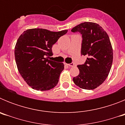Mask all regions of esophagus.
<instances>
[{"label": "esophagus", "mask_w": 125, "mask_h": 125, "mask_svg": "<svg viewBox=\"0 0 125 125\" xmlns=\"http://www.w3.org/2000/svg\"><path fill=\"white\" fill-rule=\"evenodd\" d=\"M67 65H68L69 66H70V67H73V66H74V63H71V64H66Z\"/></svg>", "instance_id": "34e87169"}]
</instances>
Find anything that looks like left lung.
Segmentation results:
<instances>
[{
	"label": "left lung",
	"mask_w": 125,
	"mask_h": 125,
	"mask_svg": "<svg viewBox=\"0 0 125 125\" xmlns=\"http://www.w3.org/2000/svg\"><path fill=\"white\" fill-rule=\"evenodd\" d=\"M82 34L81 54L88 56L82 65H78V76L73 78L81 89H94L106 80L110 73L113 52L110 37L99 24L91 22L81 23L71 29Z\"/></svg>",
	"instance_id": "left-lung-1"
}]
</instances>
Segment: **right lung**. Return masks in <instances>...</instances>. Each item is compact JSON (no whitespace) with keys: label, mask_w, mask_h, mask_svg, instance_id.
Returning a JSON list of instances; mask_svg holds the SVG:
<instances>
[{"label":"right lung","mask_w":125,"mask_h":125,"mask_svg":"<svg viewBox=\"0 0 125 125\" xmlns=\"http://www.w3.org/2000/svg\"><path fill=\"white\" fill-rule=\"evenodd\" d=\"M67 32L35 28L19 36L14 51L15 62L19 73L32 89L47 91L57 84L64 65L48 59L52 55V45Z\"/></svg>","instance_id":"add662e5"}]
</instances>
